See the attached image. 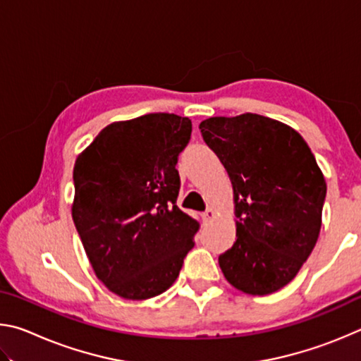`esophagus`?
Returning <instances> with one entry per match:
<instances>
[{
    "mask_svg": "<svg viewBox=\"0 0 361 361\" xmlns=\"http://www.w3.org/2000/svg\"><path fill=\"white\" fill-rule=\"evenodd\" d=\"M215 216V212H213L212 209H209V210H205L204 213H202V219L204 221H210V219Z\"/></svg>",
    "mask_w": 361,
    "mask_h": 361,
    "instance_id": "34e87169",
    "label": "esophagus"
}]
</instances>
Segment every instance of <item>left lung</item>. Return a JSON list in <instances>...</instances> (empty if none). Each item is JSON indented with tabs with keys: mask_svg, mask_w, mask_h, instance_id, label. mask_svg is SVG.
<instances>
[{
	"mask_svg": "<svg viewBox=\"0 0 361 361\" xmlns=\"http://www.w3.org/2000/svg\"><path fill=\"white\" fill-rule=\"evenodd\" d=\"M200 133L234 189L237 240L218 262L228 282L264 296L296 277L319 239L326 183L290 126L266 116L209 118Z\"/></svg>",
	"mask_w": 361,
	"mask_h": 361,
	"instance_id": "1",
	"label": "left lung"
}]
</instances>
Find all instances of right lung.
<instances>
[{"label":"right lung","mask_w":361,"mask_h":361,"mask_svg":"<svg viewBox=\"0 0 361 361\" xmlns=\"http://www.w3.org/2000/svg\"><path fill=\"white\" fill-rule=\"evenodd\" d=\"M189 118L151 113L113 122L78 156L71 215L95 276L142 301L178 277L199 223L176 205Z\"/></svg>","instance_id":"right-lung-1"}]
</instances>
